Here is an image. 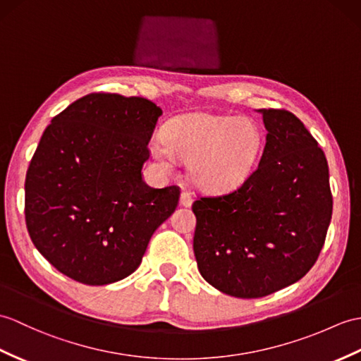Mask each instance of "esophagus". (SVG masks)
Instances as JSON below:
<instances>
[{"mask_svg": "<svg viewBox=\"0 0 361 361\" xmlns=\"http://www.w3.org/2000/svg\"><path fill=\"white\" fill-rule=\"evenodd\" d=\"M192 203H194V198H192L190 192L188 190H183L181 195H180V204L184 207H190Z\"/></svg>", "mask_w": 361, "mask_h": 361, "instance_id": "1", "label": "esophagus"}]
</instances>
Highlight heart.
I'll use <instances>...</instances> for the list:
<instances>
[{
    "label": "heart",
    "mask_w": 361,
    "mask_h": 361,
    "mask_svg": "<svg viewBox=\"0 0 361 361\" xmlns=\"http://www.w3.org/2000/svg\"><path fill=\"white\" fill-rule=\"evenodd\" d=\"M262 146L263 130L252 118L189 114L167 124L164 141L150 146V157L163 172H173L177 158L186 161L197 186L224 192L249 178Z\"/></svg>",
    "instance_id": "heart-1"
}]
</instances>
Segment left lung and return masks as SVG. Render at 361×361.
<instances>
[{"instance_id":"1","label":"left lung","mask_w":361,"mask_h":361,"mask_svg":"<svg viewBox=\"0 0 361 361\" xmlns=\"http://www.w3.org/2000/svg\"><path fill=\"white\" fill-rule=\"evenodd\" d=\"M266 145L252 175L220 197H201L194 254L201 276L223 294L266 297L309 272L332 219L324 152L294 114L259 109Z\"/></svg>"}]
</instances>
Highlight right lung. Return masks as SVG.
<instances>
[{"label":"right lung","mask_w":361,"mask_h":361,"mask_svg":"<svg viewBox=\"0 0 361 361\" xmlns=\"http://www.w3.org/2000/svg\"><path fill=\"white\" fill-rule=\"evenodd\" d=\"M163 111L141 97L89 94L52 118L26 175L33 245L69 279L90 286L137 271L180 189L142 181L147 145Z\"/></svg>","instance_id":"right-lung-1"}]
</instances>
